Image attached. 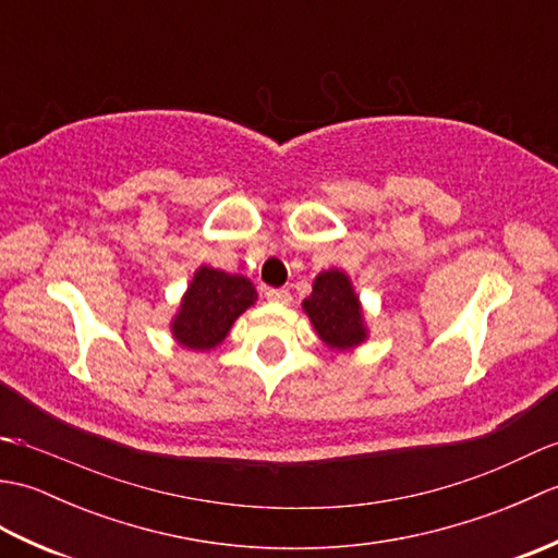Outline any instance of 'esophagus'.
I'll return each mask as SVG.
<instances>
[{"label": "esophagus", "mask_w": 558, "mask_h": 558, "mask_svg": "<svg viewBox=\"0 0 558 558\" xmlns=\"http://www.w3.org/2000/svg\"><path fill=\"white\" fill-rule=\"evenodd\" d=\"M266 298H268V302H276V304H290L292 302L290 290H272V288H268L266 290Z\"/></svg>", "instance_id": "1"}]
</instances>
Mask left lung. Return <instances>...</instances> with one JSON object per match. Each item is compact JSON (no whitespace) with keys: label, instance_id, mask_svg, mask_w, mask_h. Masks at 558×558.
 <instances>
[{"label":"left lung","instance_id":"left-lung-1","mask_svg":"<svg viewBox=\"0 0 558 558\" xmlns=\"http://www.w3.org/2000/svg\"><path fill=\"white\" fill-rule=\"evenodd\" d=\"M302 310L330 350H354L369 336L357 292L345 272L338 268L318 272Z\"/></svg>","mask_w":558,"mask_h":558}]
</instances>
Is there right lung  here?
Wrapping results in <instances>:
<instances>
[{"label":"right lung","mask_w":558,"mask_h":558,"mask_svg":"<svg viewBox=\"0 0 558 558\" xmlns=\"http://www.w3.org/2000/svg\"><path fill=\"white\" fill-rule=\"evenodd\" d=\"M256 302L252 280L201 266L182 298L170 330L189 350H213L228 338L232 324Z\"/></svg>","instance_id":"right-lung-1"}]
</instances>
